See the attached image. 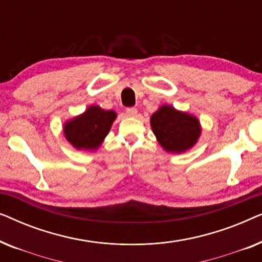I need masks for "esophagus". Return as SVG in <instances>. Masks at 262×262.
Returning a JSON list of instances; mask_svg holds the SVG:
<instances>
[{
	"label": "esophagus",
	"mask_w": 262,
	"mask_h": 262,
	"mask_svg": "<svg viewBox=\"0 0 262 262\" xmlns=\"http://www.w3.org/2000/svg\"><path fill=\"white\" fill-rule=\"evenodd\" d=\"M126 116L130 118H136L137 117V110L136 108H127L126 110Z\"/></svg>",
	"instance_id": "1"
}]
</instances>
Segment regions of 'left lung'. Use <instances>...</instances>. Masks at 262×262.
<instances>
[{
  "label": "left lung",
  "instance_id": "left-lung-1",
  "mask_svg": "<svg viewBox=\"0 0 262 262\" xmlns=\"http://www.w3.org/2000/svg\"><path fill=\"white\" fill-rule=\"evenodd\" d=\"M150 126L164 151L182 154L192 149L202 135L198 118L170 105H162L150 117Z\"/></svg>",
  "mask_w": 262,
  "mask_h": 262
}]
</instances>
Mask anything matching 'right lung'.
Segmentation results:
<instances>
[{
    "label": "right lung",
    "mask_w": 262,
    "mask_h": 262,
    "mask_svg": "<svg viewBox=\"0 0 262 262\" xmlns=\"http://www.w3.org/2000/svg\"><path fill=\"white\" fill-rule=\"evenodd\" d=\"M117 113L98 105L89 106L83 113L67 120L63 132L67 141L77 150L95 151L108 135Z\"/></svg>",
    "instance_id": "1"
}]
</instances>
